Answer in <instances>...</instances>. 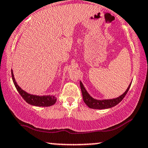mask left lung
Returning a JSON list of instances; mask_svg holds the SVG:
<instances>
[{
  "mask_svg": "<svg viewBox=\"0 0 148 148\" xmlns=\"http://www.w3.org/2000/svg\"><path fill=\"white\" fill-rule=\"evenodd\" d=\"M131 84H130L129 87L127 88L126 91L123 93L122 95H120L118 97L115 98V99H104V100H97L92 98L88 93L86 90L85 89L84 85L80 81V86H81V92H82L83 99H84V102L90 108H93V109H105V108H109L111 107H113L116 106L118 103H119L120 101L124 99L125 95H127V92L130 90V88L131 86Z\"/></svg>",
  "mask_w": 148,
  "mask_h": 148,
  "instance_id": "left-lung-1",
  "label": "left lung"
}]
</instances>
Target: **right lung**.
<instances>
[{
	"mask_svg": "<svg viewBox=\"0 0 148 148\" xmlns=\"http://www.w3.org/2000/svg\"><path fill=\"white\" fill-rule=\"evenodd\" d=\"M12 77L13 82L16 87L17 91L21 95V96L23 97V99L28 103L29 104L33 105L36 106H50L53 105L54 103L56 102V97L53 95H47V96H37L30 95L29 93L26 92L24 90L21 89L19 86L16 84L15 81L14 74H13L12 70Z\"/></svg>",
	"mask_w": 148,
	"mask_h": 148,
	"instance_id": "add662e5",
	"label": "right lung"
}]
</instances>
